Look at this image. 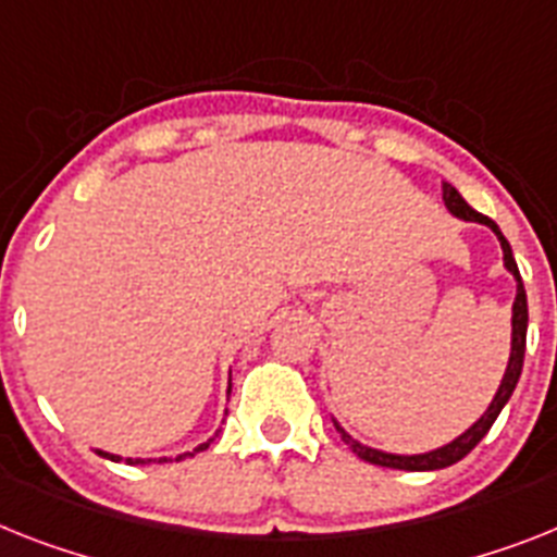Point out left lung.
I'll use <instances>...</instances> for the list:
<instances>
[{"mask_svg":"<svg viewBox=\"0 0 557 557\" xmlns=\"http://www.w3.org/2000/svg\"><path fill=\"white\" fill-rule=\"evenodd\" d=\"M442 200H445L447 212L453 218H459V221L467 223H481V226H487L498 243H502V251H504V269L512 274L516 280V300H512V339H509V359H507V371L502 376V385L495 391L493 401L487 405V410L475 419L465 433L447 442V445L436 447V450H424V453H387V450H376V447H368L362 445L359 438H354L343 424L336 422L334 416V428L343 433V442L350 447V453H357L362 461H371V465H380V467H394V470H410V473H424V470H442V467H450L456 461H461L467 453L473 450L479 445L481 438L487 436V430L493 428V422L498 419V413L504 410V405L509 401L512 391H516L518 380H521V368H524V350H527V322H530V311H527V292H524V283H521V274H518V263L516 257H512V249H509L507 237L502 235V228L498 223L490 221L487 214L475 212L470 203L459 195V189L450 184H442Z\"/></svg>","mask_w":557,"mask_h":557,"instance_id":"8db88e82","label":"left lung"}]
</instances>
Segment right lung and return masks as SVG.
Masks as SVG:
<instances>
[{"label": "right lung", "mask_w": 557, "mask_h": 557, "mask_svg": "<svg viewBox=\"0 0 557 557\" xmlns=\"http://www.w3.org/2000/svg\"><path fill=\"white\" fill-rule=\"evenodd\" d=\"M228 394H232V380H228ZM214 436H218V433H214ZM214 436H212V438H214ZM212 438H207V442H200V445L195 447V450L177 453L175 461H181V459H191V456H195V453L207 450V447L212 445ZM96 453H98V456H104V459H110V461H127V465H149V461H152V459H124V456H115V453H107V450H96ZM158 461H166V456H163V459H158Z\"/></svg>", "instance_id": "1"}]
</instances>
